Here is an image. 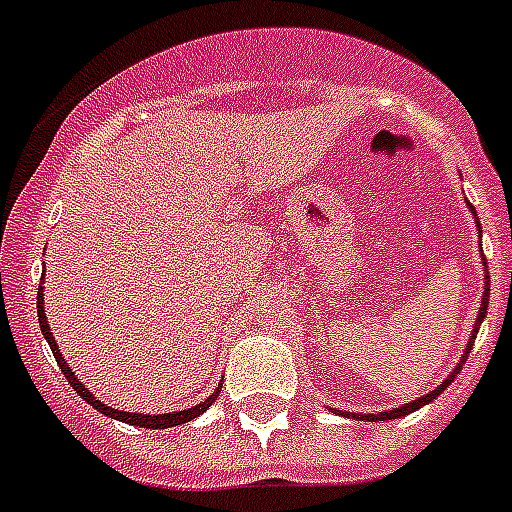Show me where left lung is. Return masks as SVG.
Segmentation results:
<instances>
[{
	"label": "left lung",
	"mask_w": 512,
	"mask_h": 512,
	"mask_svg": "<svg viewBox=\"0 0 512 512\" xmlns=\"http://www.w3.org/2000/svg\"><path fill=\"white\" fill-rule=\"evenodd\" d=\"M487 282H490V279H487ZM485 312H487V292H485V300H482V310H479V315H477V323H474V333H477V330H479V323L485 320ZM472 338H474V336H472ZM469 348H472V343H469ZM469 348H467V351H469ZM456 374H459V366H456V372L449 374V379H446V382L438 384V387L431 392V395H423V397H420V400L408 402V405H402V408L387 410V413H379V415L369 413V415H361V418H364V420H392V418H402V415H410V413H413V410H418L420 405H425V402L436 400V397L441 395V392L446 390V387H449L451 382H454ZM354 418H359V415H354Z\"/></svg>",
	"instance_id": "obj_1"
}]
</instances>
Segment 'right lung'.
Listing matches in <instances>:
<instances>
[{
  "label": "right lung",
  "mask_w": 512,
  "mask_h": 512,
  "mask_svg": "<svg viewBox=\"0 0 512 512\" xmlns=\"http://www.w3.org/2000/svg\"><path fill=\"white\" fill-rule=\"evenodd\" d=\"M38 323H40V330H43L45 341H48V346H51L53 356H56L58 366H61L63 377L69 379V382H71V387H74V390L79 392V395L84 397V400H87L89 405H92L94 410H99V413H102V415H110V418H117V420H122V423L140 425V428H153V431H156V428H174V425H182V423H187V420L197 418V415H202V413H205L207 408H210V405H212V400H215V397H217V392H215V395H210V397H207L205 402H200V405H197V408L179 410V413H161V415L122 413V410L107 408V405H102V402H99L97 397H92V392H89L87 387H84V384L79 382V379H76V374L71 372V366L66 364V361H63L61 351H58V346H56V338H53L51 328H48V320H45V310H43V289H40V295H38Z\"/></svg>",
  "instance_id": "1"
}]
</instances>
